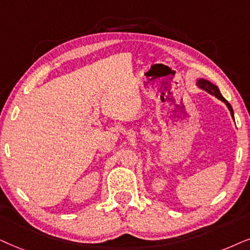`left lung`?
Returning a JSON list of instances; mask_svg holds the SVG:
<instances>
[{
    "label": "left lung",
    "instance_id": "1",
    "mask_svg": "<svg viewBox=\"0 0 250 250\" xmlns=\"http://www.w3.org/2000/svg\"><path fill=\"white\" fill-rule=\"evenodd\" d=\"M198 85L200 86V88L205 89L206 91H208L209 94L214 95L215 97H217V98L219 99V101L224 102L225 104H226V106H228V107H229V112H231V115L233 116V109H232V106L229 105V103L228 101H226V99L221 95V92H219V89L217 88V86L214 85V84H211L210 82L206 81V80H199V81H198Z\"/></svg>",
    "mask_w": 250,
    "mask_h": 250
}]
</instances>
